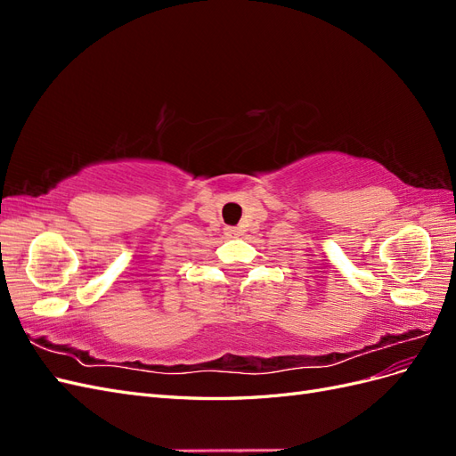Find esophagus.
Instances as JSON below:
<instances>
[{
	"label": "esophagus",
	"mask_w": 456,
	"mask_h": 456,
	"mask_svg": "<svg viewBox=\"0 0 456 456\" xmlns=\"http://www.w3.org/2000/svg\"><path fill=\"white\" fill-rule=\"evenodd\" d=\"M224 236L226 238H238L240 236V230L238 228H224Z\"/></svg>",
	"instance_id": "obj_1"
}]
</instances>
